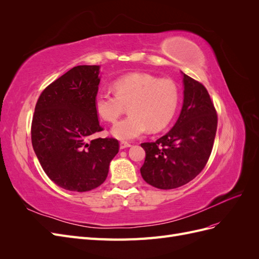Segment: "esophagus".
Listing matches in <instances>:
<instances>
[{
	"mask_svg": "<svg viewBox=\"0 0 259 259\" xmlns=\"http://www.w3.org/2000/svg\"><path fill=\"white\" fill-rule=\"evenodd\" d=\"M132 145L131 144H128L127 142H121L120 143V148L121 149H125V148H130Z\"/></svg>",
	"mask_w": 259,
	"mask_h": 259,
	"instance_id": "obj_1",
	"label": "esophagus"
}]
</instances>
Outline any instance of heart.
I'll return each mask as SVG.
<instances>
[{"instance_id":"obj_1","label":"heart","mask_w":259,"mask_h":259,"mask_svg":"<svg viewBox=\"0 0 259 259\" xmlns=\"http://www.w3.org/2000/svg\"><path fill=\"white\" fill-rule=\"evenodd\" d=\"M114 93L99 92L95 109L101 119L115 123L128 106L125 119L112 128L114 137L130 140L139 137L149 128L158 132L171 121L177 110L179 92L169 79L142 72L125 74L113 83Z\"/></svg>"}]
</instances>
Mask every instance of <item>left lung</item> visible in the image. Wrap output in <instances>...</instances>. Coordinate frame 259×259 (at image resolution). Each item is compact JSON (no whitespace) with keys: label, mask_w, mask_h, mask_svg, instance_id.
<instances>
[{"label":"left lung","mask_w":259,"mask_h":259,"mask_svg":"<svg viewBox=\"0 0 259 259\" xmlns=\"http://www.w3.org/2000/svg\"><path fill=\"white\" fill-rule=\"evenodd\" d=\"M184 75V104L174 127L154 143H144L140 168L145 182L159 189L188 184L205 167L213 149L217 113L205 86Z\"/></svg>","instance_id":"1"}]
</instances>
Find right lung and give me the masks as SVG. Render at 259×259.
<instances>
[{"instance_id":"obj_1","label":"right lung","mask_w":259,"mask_h":259,"mask_svg":"<svg viewBox=\"0 0 259 259\" xmlns=\"http://www.w3.org/2000/svg\"><path fill=\"white\" fill-rule=\"evenodd\" d=\"M99 66H76L51 83L37 99L31 142L45 174L69 191L84 192L103 184L119 152L114 138H95L100 126L95 97Z\"/></svg>"}]
</instances>
